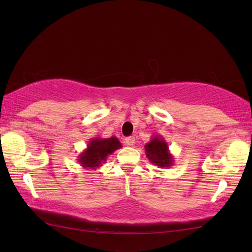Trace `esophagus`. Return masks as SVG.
Listing matches in <instances>:
<instances>
[{"instance_id": "esophagus-1", "label": "esophagus", "mask_w": 252, "mask_h": 252, "mask_svg": "<svg viewBox=\"0 0 252 252\" xmlns=\"http://www.w3.org/2000/svg\"><path fill=\"white\" fill-rule=\"evenodd\" d=\"M125 143H126V145H127V146H133L135 144V137L134 136L126 137L125 140Z\"/></svg>"}]
</instances>
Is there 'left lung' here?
<instances>
[{
  "mask_svg": "<svg viewBox=\"0 0 252 252\" xmlns=\"http://www.w3.org/2000/svg\"><path fill=\"white\" fill-rule=\"evenodd\" d=\"M145 154L149 161L159 168H170L174 163V157L169 151L168 143L160 135H153L145 146Z\"/></svg>",
  "mask_w": 252,
  "mask_h": 252,
  "instance_id": "1",
  "label": "left lung"
}]
</instances>
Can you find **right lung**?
<instances>
[{
    "label": "right lung",
    "mask_w": 252,
    "mask_h": 252,
    "mask_svg": "<svg viewBox=\"0 0 252 252\" xmlns=\"http://www.w3.org/2000/svg\"><path fill=\"white\" fill-rule=\"evenodd\" d=\"M121 147V143L116 136L94 137L90 140L87 148L78 156V162L84 169L96 170L107 161L108 156Z\"/></svg>",
    "instance_id": "1"
}]
</instances>
